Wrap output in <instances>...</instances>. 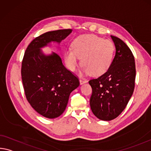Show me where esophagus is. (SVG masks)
Returning <instances> with one entry per match:
<instances>
[{"instance_id": "esophagus-1", "label": "esophagus", "mask_w": 151, "mask_h": 151, "mask_svg": "<svg viewBox=\"0 0 151 151\" xmlns=\"http://www.w3.org/2000/svg\"><path fill=\"white\" fill-rule=\"evenodd\" d=\"M79 82H80L81 85H83V84H85V83H87V81L84 80V79H79Z\"/></svg>"}]
</instances>
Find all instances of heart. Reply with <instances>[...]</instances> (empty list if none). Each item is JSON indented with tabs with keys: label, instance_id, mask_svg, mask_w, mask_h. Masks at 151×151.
Masks as SVG:
<instances>
[{
	"label": "heart",
	"instance_id": "heart-1",
	"mask_svg": "<svg viewBox=\"0 0 151 151\" xmlns=\"http://www.w3.org/2000/svg\"><path fill=\"white\" fill-rule=\"evenodd\" d=\"M115 46L110 40H104L95 35H80L74 40L72 49L66 50L64 54L66 67L75 71L79 63L82 66L81 75L90 74L98 76L106 73L113 61Z\"/></svg>",
	"mask_w": 151,
	"mask_h": 151
}]
</instances>
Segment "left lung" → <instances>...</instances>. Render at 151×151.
I'll list each match as a JSON object with an SVG mask.
<instances>
[{
    "label": "left lung",
    "mask_w": 151,
    "mask_h": 151,
    "mask_svg": "<svg viewBox=\"0 0 151 151\" xmlns=\"http://www.w3.org/2000/svg\"><path fill=\"white\" fill-rule=\"evenodd\" d=\"M111 37L116 54L106 73L88 81L93 93L90 99L91 111L98 119L110 121L126 108L134 89L136 68L130 49L122 40Z\"/></svg>",
    "instance_id": "1"
}]
</instances>
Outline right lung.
<instances>
[{
	"instance_id": "add662e5",
	"label": "right lung",
	"mask_w": 151,
	"mask_h": 151,
	"mask_svg": "<svg viewBox=\"0 0 151 151\" xmlns=\"http://www.w3.org/2000/svg\"><path fill=\"white\" fill-rule=\"evenodd\" d=\"M72 29L46 32L28 45L21 66L24 91L28 102L38 114L53 119L63 114L71 92L79 86L77 77L64 67L58 54L42 48L60 45ZM59 48V47H57Z\"/></svg>"
}]
</instances>
